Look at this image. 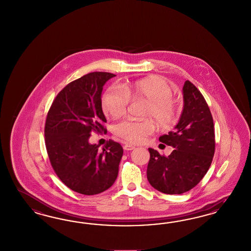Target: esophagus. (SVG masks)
I'll list each match as a JSON object with an SVG mask.
<instances>
[{"label":"esophagus","mask_w":251,"mask_h":251,"mask_svg":"<svg viewBox=\"0 0 251 251\" xmlns=\"http://www.w3.org/2000/svg\"><path fill=\"white\" fill-rule=\"evenodd\" d=\"M124 150H127V151H130V150H133L135 148V146L132 145H129V144H126V145L123 146Z\"/></svg>","instance_id":"34e87169"}]
</instances>
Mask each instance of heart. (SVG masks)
Wrapping results in <instances>:
<instances>
[{
    "label": "heart",
    "instance_id": "heart-1",
    "mask_svg": "<svg viewBox=\"0 0 251 251\" xmlns=\"http://www.w3.org/2000/svg\"><path fill=\"white\" fill-rule=\"evenodd\" d=\"M130 101L144 100L142 116L152 118L162 129H171L179 116L177 101L173 90L162 77L151 75L129 84L109 87L102 98V108L106 114L117 119L125 114ZM155 129L150 119H126L114 126L115 135L131 143L144 142Z\"/></svg>",
    "mask_w": 251,
    "mask_h": 251
}]
</instances>
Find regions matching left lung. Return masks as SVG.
Wrapping results in <instances>:
<instances>
[{"instance_id":"obj_1","label":"left lung","mask_w":251,"mask_h":251,"mask_svg":"<svg viewBox=\"0 0 251 251\" xmlns=\"http://www.w3.org/2000/svg\"><path fill=\"white\" fill-rule=\"evenodd\" d=\"M183 100L175 130L159 138L161 143L175 149L168 156L148 149L147 179L166 194H181L193 189L207 173L215 150L213 116L201 93L189 80L183 86Z\"/></svg>"}]
</instances>
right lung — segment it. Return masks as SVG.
I'll list each match as a JSON object with an SVG mask.
<instances>
[{
    "label": "right lung",
    "instance_id": "right-lung-1",
    "mask_svg": "<svg viewBox=\"0 0 251 251\" xmlns=\"http://www.w3.org/2000/svg\"><path fill=\"white\" fill-rule=\"evenodd\" d=\"M115 75L94 72L67 84L47 115L45 144L56 175L69 189L84 195H96L109 189L118 176L122 145L112 140L103 150L91 145V133H104L106 122L101 94Z\"/></svg>",
    "mask_w": 251,
    "mask_h": 251
}]
</instances>
